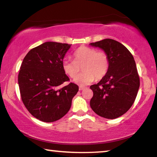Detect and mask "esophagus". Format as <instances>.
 Masks as SVG:
<instances>
[{"instance_id":"esophagus-1","label":"esophagus","mask_w":157,"mask_h":157,"mask_svg":"<svg viewBox=\"0 0 157 157\" xmlns=\"http://www.w3.org/2000/svg\"><path fill=\"white\" fill-rule=\"evenodd\" d=\"M85 88V87H84V86H79V89L80 90V91H82V90H83Z\"/></svg>"}]
</instances>
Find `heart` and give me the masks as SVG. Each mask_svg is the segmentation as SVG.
Instances as JSON below:
<instances>
[{"instance_id": "1", "label": "heart", "mask_w": 157, "mask_h": 157, "mask_svg": "<svg viewBox=\"0 0 157 157\" xmlns=\"http://www.w3.org/2000/svg\"><path fill=\"white\" fill-rule=\"evenodd\" d=\"M74 60L65 59L62 62L64 73L71 78H74L82 67L85 71L74 79L81 86L94 80H100L107 75L109 68V59L103 51L86 46H80L73 54Z\"/></svg>"}]
</instances>
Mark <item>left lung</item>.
Returning <instances> with one entry per match:
<instances>
[{
    "label": "left lung",
    "mask_w": 157,
    "mask_h": 157,
    "mask_svg": "<svg viewBox=\"0 0 157 157\" xmlns=\"http://www.w3.org/2000/svg\"><path fill=\"white\" fill-rule=\"evenodd\" d=\"M90 45L102 49L109 59L107 75L90 86L94 92L90 106L103 118H118L131 108L139 89V75L134 57L125 46L113 39H105Z\"/></svg>",
    "instance_id": "8db88e82"
}]
</instances>
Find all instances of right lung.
<instances>
[{"label": "right lung", "instance_id": "right-lung-1", "mask_svg": "<svg viewBox=\"0 0 157 157\" xmlns=\"http://www.w3.org/2000/svg\"><path fill=\"white\" fill-rule=\"evenodd\" d=\"M71 44L48 41L34 48L25 55L18 75L21 100L32 115L45 123L64 116L79 87L69 83L62 62Z\"/></svg>", "mask_w": 157, "mask_h": 157}]
</instances>
